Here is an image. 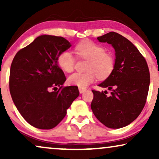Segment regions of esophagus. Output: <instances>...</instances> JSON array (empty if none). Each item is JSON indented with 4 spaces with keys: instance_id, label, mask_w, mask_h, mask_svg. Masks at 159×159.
Returning <instances> with one entry per match:
<instances>
[{
    "instance_id": "1",
    "label": "esophagus",
    "mask_w": 159,
    "mask_h": 159,
    "mask_svg": "<svg viewBox=\"0 0 159 159\" xmlns=\"http://www.w3.org/2000/svg\"><path fill=\"white\" fill-rule=\"evenodd\" d=\"M86 90V88H79V91H80V93H84V91Z\"/></svg>"
}]
</instances>
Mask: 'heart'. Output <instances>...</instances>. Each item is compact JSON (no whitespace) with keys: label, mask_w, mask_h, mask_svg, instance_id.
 <instances>
[{"label":"heart","mask_w":159,"mask_h":159,"mask_svg":"<svg viewBox=\"0 0 159 159\" xmlns=\"http://www.w3.org/2000/svg\"><path fill=\"white\" fill-rule=\"evenodd\" d=\"M76 55L79 58L87 59L84 72H76L68 78V82L71 85L85 88L96 77L104 79L110 75L115 66V59L111 53L106 52L105 48L91 40H84L76 45ZM57 63L61 69L66 72L74 70L76 59L70 52L65 51L57 58Z\"/></svg>","instance_id":"obj_1"}]
</instances>
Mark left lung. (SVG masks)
Returning a JSON list of instances; mask_svg holds the SVG:
<instances>
[{
    "label": "left lung",
    "mask_w": 159,
    "mask_h": 159,
    "mask_svg": "<svg viewBox=\"0 0 159 159\" xmlns=\"http://www.w3.org/2000/svg\"><path fill=\"white\" fill-rule=\"evenodd\" d=\"M97 39L112 45L116 60L109 77L99 84L111 92L93 90L91 109L102 124L118 129L135 120L144 108L150 85L148 66L138 48L121 34L110 32Z\"/></svg>",
    "instance_id": "left-lung-1"
}]
</instances>
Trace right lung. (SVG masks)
<instances>
[{"instance_id": "right-lung-1", "label": "right lung", "mask_w": 159, "mask_h": 159, "mask_svg": "<svg viewBox=\"0 0 159 159\" xmlns=\"http://www.w3.org/2000/svg\"><path fill=\"white\" fill-rule=\"evenodd\" d=\"M71 44L62 37L41 35L17 52L10 69L9 90L23 118L42 129L55 127L79 96L77 86L64 87L59 54Z\"/></svg>"}]
</instances>
